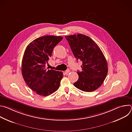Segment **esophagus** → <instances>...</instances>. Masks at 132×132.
Here are the masks:
<instances>
[{
	"mask_svg": "<svg viewBox=\"0 0 132 132\" xmlns=\"http://www.w3.org/2000/svg\"><path fill=\"white\" fill-rule=\"evenodd\" d=\"M69 72H70V70L68 69H67V70L65 71V73L66 74H68Z\"/></svg>",
	"mask_w": 132,
	"mask_h": 132,
	"instance_id": "34e87169",
	"label": "esophagus"
}]
</instances>
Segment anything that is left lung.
<instances>
[{"mask_svg":"<svg viewBox=\"0 0 132 132\" xmlns=\"http://www.w3.org/2000/svg\"><path fill=\"white\" fill-rule=\"evenodd\" d=\"M65 38L75 57L82 62V70H78L79 78L73 85L85 92L96 90L104 81L108 71L102 51L95 41L85 35H66Z\"/></svg>","mask_w":132,"mask_h":132,"instance_id":"obj_1","label":"left lung"}]
</instances>
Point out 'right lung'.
Here are the masks:
<instances>
[{"instance_id": "1", "label": "right lung", "mask_w": 132, "mask_h": 132, "mask_svg": "<svg viewBox=\"0 0 132 132\" xmlns=\"http://www.w3.org/2000/svg\"><path fill=\"white\" fill-rule=\"evenodd\" d=\"M63 37L46 35L32 41L26 47L22 61V74L27 85L37 95L48 96L60 86L62 71L47 69L53 48Z\"/></svg>"}]
</instances>
